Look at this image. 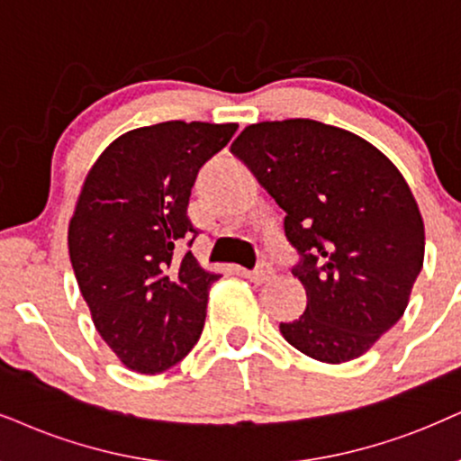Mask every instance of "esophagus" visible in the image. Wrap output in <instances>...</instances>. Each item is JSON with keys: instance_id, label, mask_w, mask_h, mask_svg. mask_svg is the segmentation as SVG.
Here are the masks:
<instances>
[{"instance_id": "34e87169", "label": "esophagus", "mask_w": 461, "mask_h": 461, "mask_svg": "<svg viewBox=\"0 0 461 461\" xmlns=\"http://www.w3.org/2000/svg\"><path fill=\"white\" fill-rule=\"evenodd\" d=\"M244 276L249 278L250 283H255V285H264V283H267L270 281V278L274 276V270L267 264H261L258 270H253V272H244Z\"/></svg>"}]
</instances>
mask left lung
Returning a JSON list of instances; mask_svg holds the SVG:
<instances>
[{"label": "left lung", "instance_id": "obj_1", "mask_svg": "<svg viewBox=\"0 0 461 461\" xmlns=\"http://www.w3.org/2000/svg\"><path fill=\"white\" fill-rule=\"evenodd\" d=\"M230 150L287 212L302 255L294 274L308 304L283 338L325 364L364 355L400 321L423 267L409 183L368 140L311 119L249 125Z\"/></svg>", "mask_w": 461, "mask_h": 461}]
</instances>
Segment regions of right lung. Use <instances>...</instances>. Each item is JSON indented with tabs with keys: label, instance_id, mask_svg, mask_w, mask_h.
I'll return each mask as SVG.
<instances>
[{
	"label": "right lung",
	"instance_id": "right-lung-1",
	"mask_svg": "<svg viewBox=\"0 0 461 461\" xmlns=\"http://www.w3.org/2000/svg\"><path fill=\"white\" fill-rule=\"evenodd\" d=\"M236 123L166 121L104 149L86 174L68 227V249L95 330L121 364L157 375L202 334L203 270L178 244L197 234L187 217L197 170L230 142Z\"/></svg>",
	"mask_w": 461,
	"mask_h": 461
}]
</instances>
